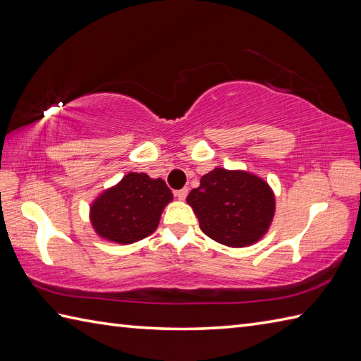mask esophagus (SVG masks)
<instances>
[{"label": "esophagus", "mask_w": 361, "mask_h": 361, "mask_svg": "<svg viewBox=\"0 0 361 361\" xmlns=\"http://www.w3.org/2000/svg\"><path fill=\"white\" fill-rule=\"evenodd\" d=\"M188 192H189V189L188 188H183L180 190H176L175 195H176V198H178V200H185V198L188 197Z\"/></svg>", "instance_id": "1"}]
</instances>
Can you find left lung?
I'll return each instance as SVG.
<instances>
[{"label":"left lung","instance_id":"1","mask_svg":"<svg viewBox=\"0 0 361 361\" xmlns=\"http://www.w3.org/2000/svg\"><path fill=\"white\" fill-rule=\"evenodd\" d=\"M202 231L221 245L245 248L268 233L276 211L273 189L248 171L216 167L186 198Z\"/></svg>","mask_w":361,"mask_h":361}]
</instances>
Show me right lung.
I'll use <instances>...</instances> for the list:
<instances>
[{"label": "right lung", "mask_w": 361, "mask_h": 361, "mask_svg": "<svg viewBox=\"0 0 361 361\" xmlns=\"http://www.w3.org/2000/svg\"><path fill=\"white\" fill-rule=\"evenodd\" d=\"M172 200V190L164 180L128 172L118 185L105 189L91 203V226L104 240L135 243L155 231L161 214Z\"/></svg>", "instance_id": "right-lung-1"}]
</instances>
